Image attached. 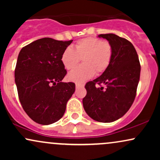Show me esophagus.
Returning <instances> with one entry per match:
<instances>
[{
    "label": "esophagus",
    "mask_w": 160,
    "mask_h": 160,
    "mask_svg": "<svg viewBox=\"0 0 160 160\" xmlns=\"http://www.w3.org/2000/svg\"><path fill=\"white\" fill-rule=\"evenodd\" d=\"M84 85L83 84H80V83H76V88L78 89V88H81V87H83Z\"/></svg>",
    "instance_id": "obj_1"
}]
</instances>
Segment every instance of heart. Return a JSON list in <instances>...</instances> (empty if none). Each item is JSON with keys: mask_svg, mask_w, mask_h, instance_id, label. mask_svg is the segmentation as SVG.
Listing matches in <instances>:
<instances>
[{"mask_svg": "<svg viewBox=\"0 0 160 160\" xmlns=\"http://www.w3.org/2000/svg\"><path fill=\"white\" fill-rule=\"evenodd\" d=\"M112 47L108 41L95 38H86L80 40L74 49L68 47L62 55V63L67 70L76 67L82 59L81 65L78 66L68 74L69 81L81 83L108 68L112 58Z\"/></svg>", "mask_w": 160, "mask_h": 160, "instance_id": "heart-1", "label": "heart"}]
</instances>
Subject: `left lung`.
<instances>
[{
    "instance_id": "left-lung-1",
    "label": "left lung",
    "mask_w": 160,
    "mask_h": 160,
    "mask_svg": "<svg viewBox=\"0 0 160 160\" xmlns=\"http://www.w3.org/2000/svg\"><path fill=\"white\" fill-rule=\"evenodd\" d=\"M112 47V58L103 74L86 84V95L82 99L84 110L92 119L111 122L121 118L135 100L140 79L141 65L134 46L114 34H99ZM96 84H104L97 88Z\"/></svg>"
}]
</instances>
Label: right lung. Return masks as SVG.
I'll return each mask as SVG.
<instances>
[{
	"label": "right lung",
	"mask_w": 160,
	"mask_h": 160,
	"mask_svg": "<svg viewBox=\"0 0 160 160\" xmlns=\"http://www.w3.org/2000/svg\"><path fill=\"white\" fill-rule=\"evenodd\" d=\"M73 40H37L20 50L15 82L24 111L34 122L49 125L63 117L74 82H62L67 74L62 55Z\"/></svg>",
	"instance_id": "right-lung-1"
}]
</instances>
